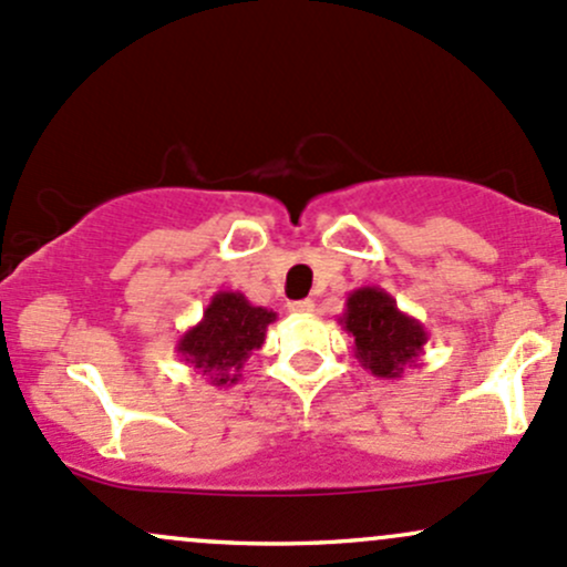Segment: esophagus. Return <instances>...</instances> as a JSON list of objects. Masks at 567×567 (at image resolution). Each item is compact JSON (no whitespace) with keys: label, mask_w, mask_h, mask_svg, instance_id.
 <instances>
[{"label":"esophagus","mask_w":567,"mask_h":567,"mask_svg":"<svg viewBox=\"0 0 567 567\" xmlns=\"http://www.w3.org/2000/svg\"><path fill=\"white\" fill-rule=\"evenodd\" d=\"M289 310H291V313H310V310H313V302H310V300H295V302H289Z\"/></svg>","instance_id":"obj_1"}]
</instances>
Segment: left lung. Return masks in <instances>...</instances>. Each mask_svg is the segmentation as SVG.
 <instances>
[{
	"label": "left lung",
	"mask_w": 567,
	"mask_h": 567,
	"mask_svg": "<svg viewBox=\"0 0 567 567\" xmlns=\"http://www.w3.org/2000/svg\"><path fill=\"white\" fill-rule=\"evenodd\" d=\"M338 321L354 338L357 362L386 381L400 379L405 368H416L430 338L422 321L403 313L394 297L379 286L351 291Z\"/></svg>",
	"instance_id": "1"
}]
</instances>
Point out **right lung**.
Masks as SVG:
<instances>
[{"mask_svg": "<svg viewBox=\"0 0 567 567\" xmlns=\"http://www.w3.org/2000/svg\"><path fill=\"white\" fill-rule=\"evenodd\" d=\"M272 321L276 310L251 306L240 291H216L203 319L181 334L175 351L210 386H233L254 351L261 349Z\"/></svg>", "mask_w": 567, "mask_h": 567, "instance_id": "1", "label": "right lung"}]
</instances>
